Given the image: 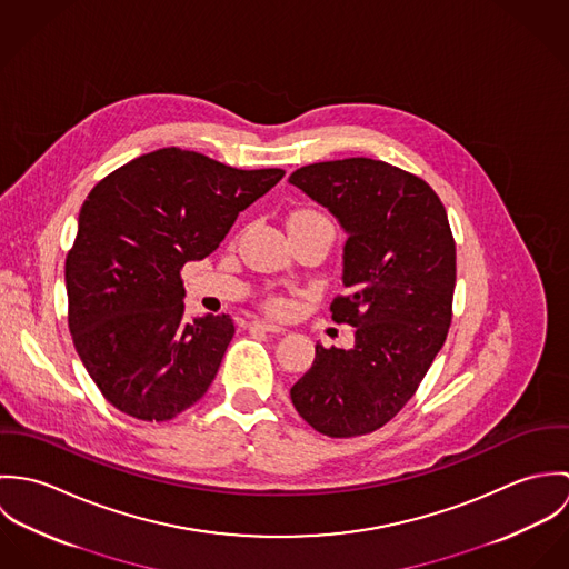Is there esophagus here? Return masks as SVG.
Listing matches in <instances>:
<instances>
[{"label":"esophagus","mask_w":569,"mask_h":569,"mask_svg":"<svg viewBox=\"0 0 569 569\" xmlns=\"http://www.w3.org/2000/svg\"><path fill=\"white\" fill-rule=\"evenodd\" d=\"M251 326H256V328H260V330H264V332H273V335H280V332H284V328L278 325H271V322H260V320H253Z\"/></svg>","instance_id":"34e87169"}]
</instances>
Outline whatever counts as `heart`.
Segmentation results:
<instances>
[{
  "mask_svg": "<svg viewBox=\"0 0 569 569\" xmlns=\"http://www.w3.org/2000/svg\"><path fill=\"white\" fill-rule=\"evenodd\" d=\"M302 221L326 226V228H328V230H332V234H335V226H332V221H330L326 214H322V212H318V210H298V212L289 219V223H302ZM264 309H267L269 313L282 316V313H287V311H289V305H287V300H282V298H269V300L264 302Z\"/></svg>",
  "mask_w": 569,
  "mask_h": 569,
  "instance_id": "heart-1",
  "label": "heart"
}]
</instances>
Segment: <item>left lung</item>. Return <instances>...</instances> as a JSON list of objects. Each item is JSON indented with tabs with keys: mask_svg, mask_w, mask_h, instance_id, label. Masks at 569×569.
I'll list each match as a JSON object with an SVG mask.
<instances>
[{
	"mask_svg": "<svg viewBox=\"0 0 569 569\" xmlns=\"http://www.w3.org/2000/svg\"><path fill=\"white\" fill-rule=\"evenodd\" d=\"M289 181L348 234V296L330 311L337 325L357 328L350 350L316 346L291 401L330 438L372 433L413 397L447 339L456 289L447 210L427 181L370 158L309 163Z\"/></svg>",
	"mask_w": 569,
	"mask_h": 569,
	"instance_id": "1",
	"label": "left lung"
}]
</instances>
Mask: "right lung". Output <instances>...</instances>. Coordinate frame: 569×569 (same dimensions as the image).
<instances>
[{"instance_id": "1", "label": "right lung", "mask_w": 569, "mask_h": 569, "mask_svg": "<svg viewBox=\"0 0 569 569\" xmlns=\"http://www.w3.org/2000/svg\"><path fill=\"white\" fill-rule=\"evenodd\" d=\"M282 177V168L241 170L170 147L91 188L66 260L68 325L82 366L116 409L162 422L208 392L234 322H186L181 269L210 256L239 212Z\"/></svg>"}]
</instances>
